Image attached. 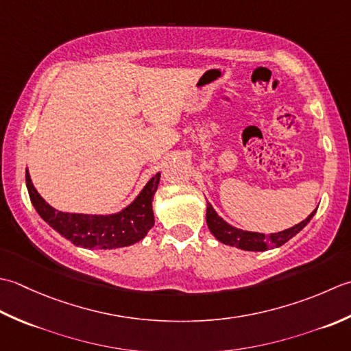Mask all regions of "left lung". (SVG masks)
<instances>
[{
  "mask_svg": "<svg viewBox=\"0 0 351 351\" xmlns=\"http://www.w3.org/2000/svg\"><path fill=\"white\" fill-rule=\"evenodd\" d=\"M315 212L317 209L313 210L306 219H303L302 223L295 224L294 227H289L286 228V230L277 232V233L263 234L259 232L242 230V228H236L230 226L227 221H224L218 215L215 209L212 207V204L207 202L206 223H207V227H209L210 233L226 245L245 250V252H265L268 248L280 247L285 244V242H288L291 238H294L298 232H302L303 228L311 223V219L313 218V215H315Z\"/></svg>",
  "mask_w": 351,
  "mask_h": 351,
  "instance_id": "1",
  "label": "left lung"
}]
</instances>
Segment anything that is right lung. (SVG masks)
<instances>
[{
    "label": "right lung",
    "instance_id": "obj_1",
    "mask_svg": "<svg viewBox=\"0 0 351 351\" xmlns=\"http://www.w3.org/2000/svg\"><path fill=\"white\" fill-rule=\"evenodd\" d=\"M28 195L36 212L45 223L77 247L115 250L142 241L154 226L153 198L160 182V173L153 176L133 202L110 215H88L54 209L36 191L28 168L25 169Z\"/></svg>",
    "mask_w": 351,
    "mask_h": 351
}]
</instances>
